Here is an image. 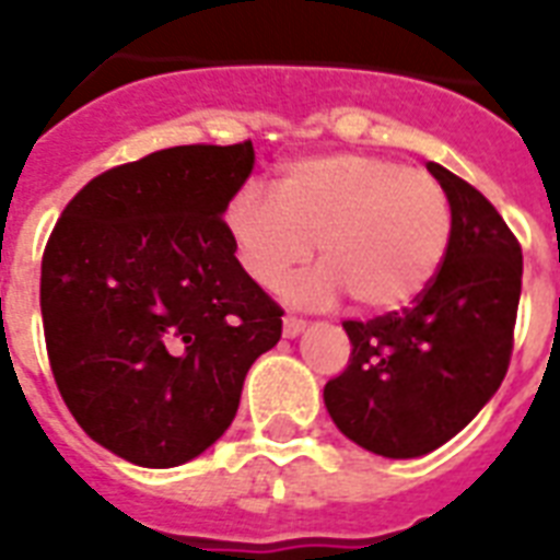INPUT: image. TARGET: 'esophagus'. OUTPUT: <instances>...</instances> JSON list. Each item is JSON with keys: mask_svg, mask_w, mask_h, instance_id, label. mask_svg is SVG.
I'll return each instance as SVG.
<instances>
[{"mask_svg": "<svg viewBox=\"0 0 560 560\" xmlns=\"http://www.w3.org/2000/svg\"><path fill=\"white\" fill-rule=\"evenodd\" d=\"M305 319H299V316H284V323H281V331H284V337L288 340H293V337H299V334L305 331Z\"/></svg>", "mask_w": 560, "mask_h": 560, "instance_id": "esophagus-1", "label": "esophagus"}]
</instances>
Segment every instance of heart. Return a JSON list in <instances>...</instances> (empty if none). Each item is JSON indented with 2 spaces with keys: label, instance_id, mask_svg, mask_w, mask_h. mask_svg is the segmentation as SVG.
<instances>
[{
  "label": "heart",
  "instance_id": "b5f03b06",
  "mask_svg": "<svg viewBox=\"0 0 560 560\" xmlns=\"http://www.w3.org/2000/svg\"><path fill=\"white\" fill-rule=\"evenodd\" d=\"M226 229L255 284L276 288L319 249L323 267L288 284L302 305L342 293L366 314L412 305L435 281L453 241V206L433 174L369 153H323L284 165L276 194L246 186Z\"/></svg>",
  "mask_w": 560,
  "mask_h": 560
}]
</instances>
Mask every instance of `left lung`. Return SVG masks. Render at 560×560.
I'll list each match as a JSON object with an SVG mask.
<instances>
[{"mask_svg":"<svg viewBox=\"0 0 560 560\" xmlns=\"http://www.w3.org/2000/svg\"><path fill=\"white\" fill-rule=\"evenodd\" d=\"M453 206V241L435 281L404 311L342 323L346 372L325 383L342 435L386 459L442 447L500 389L514 346L523 253L500 211L435 162Z\"/></svg>","mask_w":560,"mask_h":560,"instance_id":"8db88e82","label":"left lung"}]
</instances>
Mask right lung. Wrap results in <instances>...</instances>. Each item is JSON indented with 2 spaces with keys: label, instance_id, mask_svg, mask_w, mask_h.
Returning <instances> with one entry per match:
<instances>
[{
  "label": "right lung",
  "instance_id": "obj_1",
  "mask_svg": "<svg viewBox=\"0 0 560 560\" xmlns=\"http://www.w3.org/2000/svg\"><path fill=\"white\" fill-rule=\"evenodd\" d=\"M253 142L179 144L90 179L43 253L51 374L92 442L177 468L226 433L244 377L281 340V311L244 272L229 200Z\"/></svg>",
  "mask_w": 560,
  "mask_h": 560
}]
</instances>
